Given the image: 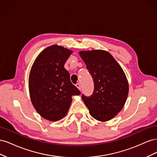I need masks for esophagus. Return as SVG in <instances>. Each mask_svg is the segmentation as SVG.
Segmentation results:
<instances>
[{"label":"esophagus","instance_id":"1","mask_svg":"<svg viewBox=\"0 0 157 157\" xmlns=\"http://www.w3.org/2000/svg\"><path fill=\"white\" fill-rule=\"evenodd\" d=\"M76 86H77V88L79 90H81V86H80V84L79 83L76 84Z\"/></svg>","mask_w":157,"mask_h":157}]
</instances>
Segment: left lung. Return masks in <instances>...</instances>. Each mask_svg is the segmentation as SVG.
I'll return each instance as SVG.
<instances>
[{
	"label": "left lung",
	"mask_w": 157,
	"mask_h": 157,
	"mask_svg": "<svg viewBox=\"0 0 157 157\" xmlns=\"http://www.w3.org/2000/svg\"><path fill=\"white\" fill-rule=\"evenodd\" d=\"M79 54L94 82L93 94L90 97L82 95V100L95 119L111 120L122 110L127 99L129 86L124 71L107 51H80Z\"/></svg>",
	"instance_id": "8db88e82"
}]
</instances>
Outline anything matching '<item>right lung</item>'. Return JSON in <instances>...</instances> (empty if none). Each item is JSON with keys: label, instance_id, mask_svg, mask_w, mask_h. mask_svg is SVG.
I'll use <instances>...</instances> for the list:
<instances>
[{"label": "right lung", "instance_id": "1", "mask_svg": "<svg viewBox=\"0 0 157 157\" xmlns=\"http://www.w3.org/2000/svg\"><path fill=\"white\" fill-rule=\"evenodd\" d=\"M72 53L63 46H50L36 57L30 71L29 90L32 104L42 117L50 121L63 118L69 111L72 96L80 94L64 68Z\"/></svg>", "mask_w": 157, "mask_h": 157}]
</instances>
